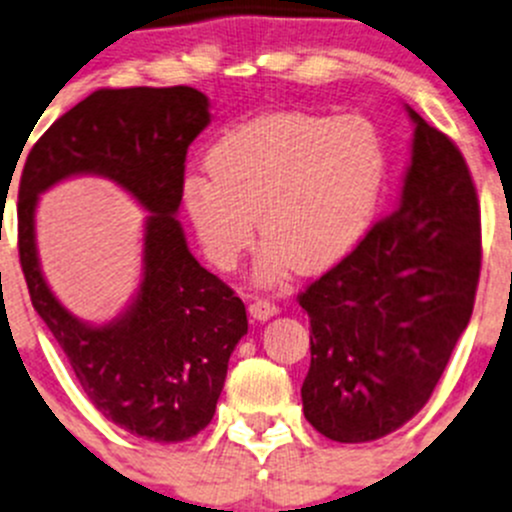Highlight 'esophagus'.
<instances>
[{"label":"esophagus","instance_id":"34e87169","mask_svg":"<svg viewBox=\"0 0 512 512\" xmlns=\"http://www.w3.org/2000/svg\"><path fill=\"white\" fill-rule=\"evenodd\" d=\"M250 317L260 319V322H265V319L275 317L277 312H280V307H277L275 302H270V299H255V302H250Z\"/></svg>","mask_w":512,"mask_h":512}]
</instances>
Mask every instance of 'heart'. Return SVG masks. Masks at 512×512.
Masks as SVG:
<instances>
[{
	"label": "heart",
	"instance_id": "b5f03b06",
	"mask_svg": "<svg viewBox=\"0 0 512 512\" xmlns=\"http://www.w3.org/2000/svg\"><path fill=\"white\" fill-rule=\"evenodd\" d=\"M205 165L210 178L190 175L183 185L205 257L235 270L260 227L267 242L257 277L265 282L292 267L314 275L347 260L374 223L389 175L384 141L369 121L304 111L230 128Z\"/></svg>",
	"mask_w": 512,
	"mask_h": 512
}]
</instances>
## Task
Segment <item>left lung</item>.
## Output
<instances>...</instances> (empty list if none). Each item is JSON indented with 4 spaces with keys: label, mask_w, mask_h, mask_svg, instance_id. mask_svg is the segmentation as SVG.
<instances>
[{
    "label": "left lung",
    "mask_w": 512,
    "mask_h": 512,
    "mask_svg": "<svg viewBox=\"0 0 512 512\" xmlns=\"http://www.w3.org/2000/svg\"><path fill=\"white\" fill-rule=\"evenodd\" d=\"M416 123L399 208L297 294L309 317L304 418L366 443L426 406L468 327L480 277L476 183L456 143Z\"/></svg>",
    "instance_id": "8db88e82"
}]
</instances>
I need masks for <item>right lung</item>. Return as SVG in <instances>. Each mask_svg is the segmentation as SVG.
<instances>
[{"label":"right lung","mask_w":512,"mask_h":512,"mask_svg":"<svg viewBox=\"0 0 512 512\" xmlns=\"http://www.w3.org/2000/svg\"><path fill=\"white\" fill-rule=\"evenodd\" d=\"M208 123V98L190 86L98 89L46 128L19 180V265L34 309L96 411L158 443L188 441L208 426L232 349L247 334L242 299L200 267L175 220L188 146ZM79 172L116 179L152 213L137 302L103 328L66 313L35 260V198Z\"/></svg>","instance_id":"add662e5"}]
</instances>
